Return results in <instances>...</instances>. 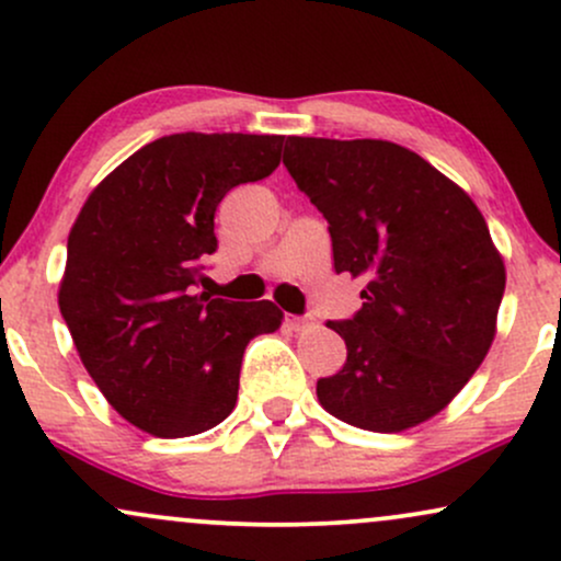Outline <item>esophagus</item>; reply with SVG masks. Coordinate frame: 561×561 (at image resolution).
Wrapping results in <instances>:
<instances>
[{"label": "esophagus", "mask_w": 561, "mask_h": 561, "mask_svg": "<svg viewBox=\"0 0 561 561\" xmlns=\"http://www.w3.org/2000/svg\"><path fill=\"white\" fill-rule=\"evenodd\" d=\"M285 321H287L289 330H295V332H302V330H308V327L317 324V319L308 317V313H302V317H295V313H287Z\"/></svg>", "instance_id": "1"}]
</instances>
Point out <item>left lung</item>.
Wrapping results in <instances>:
<instances>
[{"mask_svg":"<svg viewBox=\"0 0 561 561\" xmlns=\"http://www.w3.org/2000/svg\"><path fill=\"white\" fill-rule=\"evenodd\" d=\"M285 165L330 224L334 272L364 282L343 369L317 396L332 416L401 433L446 409L495 334L506 272L478 205L427 160L382 139L287 137Z\"/></svg>","mask_w":561,"mask_h":561,"instance_id":"left-lung-1","label":"left lung"}]
</instances>
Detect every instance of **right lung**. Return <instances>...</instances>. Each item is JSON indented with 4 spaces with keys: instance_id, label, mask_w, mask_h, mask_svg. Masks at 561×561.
<instances>
[{
    "instance_id": "right-lung-1",
    "label": "right lung",
    "mask_w": 561,
    "mask_h": 561,
    "mask_svg": "<svg viewBox=\"0 0 561 561\" xmlns=\"http://www.w3.org/2000/svg\"><path fill=\"white\" fill-rule=\"evenodd\" d=\"M276 134H171L102 179L68 234L60 313L83 366L134 427L186 437L231 414L244 347L279 330L272 300L197 295L214 216L279 165Z\"/></svg>"
}]
</instances>
